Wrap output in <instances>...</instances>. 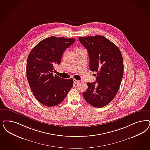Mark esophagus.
<instances>
[{"instance_id": "1", "label": "esophagus", "mask_w": 150, "mask_h": 150, "mask_svg": "<svg viewBox=\"0 0 150 150\" xmlns=\"http://www.w3.org/2000/svg\"><path fill=\"white\" fill-rule=\"evenodd\" d=\"M73 81H74V83H80V81H79L78 80H76V79H74Z\"/></svg>"}]
</instances>
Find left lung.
Segmentation results:
<instances>
[{
	"mask_svg": "<svg viewBox=\"0 0 150 150\" xmlns=\"http://www.w3.org/2000/svg\"><path fill=\"white\" fill-rule=\"evenodd\" d=\"M88 50L90 69L95 72L96 82L88 83L83 93L86 101L95 108L108 105L118 92L124 75V62L121 51L105 36L79 37Z\"/></svg>",
	"mask_w": 150,
	"mask_h": 150,
	"instance_id": "obj_1",
	"label": "left lung"
}]
</instances>
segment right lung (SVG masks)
Returning <instances> with one entry per match:
<instances>
[{
  "mask_svg": "<svg viewBox=\"0 0 150 150\" xmlns=\"http://www.w3.org/2000/svg\"><path fill=\"white\" fill-rule=\"evenodd\" d=\"M75 38L50 36L39 42L29 53L26 76L37 100L48 107L61 103L73 86V79L54 75V66L60 64L64 52Z\"/></svg>",
  "mask_w": 150,
  "mask_h": 150,
  "instance_id": "obj_1",
  "label": "right lung"
}]
</instances>
